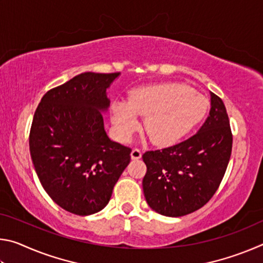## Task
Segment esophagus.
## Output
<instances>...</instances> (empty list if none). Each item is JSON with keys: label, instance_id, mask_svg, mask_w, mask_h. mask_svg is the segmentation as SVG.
<instances>
[{"label": "esophagus", "instance_id": "obj_1", "mask_svg": "<svg viewBox=\"0 0 263 263\" xmlns=\"http://www.w3.org/2000/svg\"><path fill=\"white\" fill-rule=\"evenodd\" d=\"M131 158L133 160H138L141 158V151L139 148H133L132 152H131Z\"/></svg>", "mask_w": 263, "mask_h": 263}]
</instances>
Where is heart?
<instances>
[{"mask_svg":"<svg viewBox=\"0 0 263 263\" xmlns=\"http://www.w3.org/2000/svg\"><path fill=\"white\" fill-rule=\"evenodd\" d=\"M209 102L205 96L182 83H160L141 87L131 92L128 101L112 104L116 135L125 141L145 118L144 128L151 141L159 146L172 145L189 133L205 117Z\"/></svg>","mask_w":263,"mask_h":263,"instance_id":"obj_1","label":"heart"}]
</instances>
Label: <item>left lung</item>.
<instances>
[{
  "instance_id": "obj_1",
  "label": "left lung",
  "mask_w": 263,
  "mask_h": 263,
  "mask_svg": "<svg viewBox=\"0 0 263 263\" xmlns=\"http://www.w3.org/2000/svg\"><path fill=\"white\" fill-rule=\"evenodd\" d=\"M232 139L225 105L211 92L210 112L196 135L142 155L147 167L142 189L148 205L167 217L189 215L205 205L224 177Z\"/></svg>"
}]
</instances>
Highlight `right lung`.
<instances>
[{"label": "right lung", "instance_id": "1", "mask_svg": "<svg viewBox=\"0 0 263 263\" xmlns=\"http://www.w3.org/2000/svg\"><path fill=\"white\" fill-rule=\"evenodd\" d=\"M121 73L86 72L48 90L35 110L29 145L48 196L66 211L89 216L109 203L131 148L109 139L106 89Z\"/></svg>", "mask_w": 263, "mask_h": 263}]
</instances>
